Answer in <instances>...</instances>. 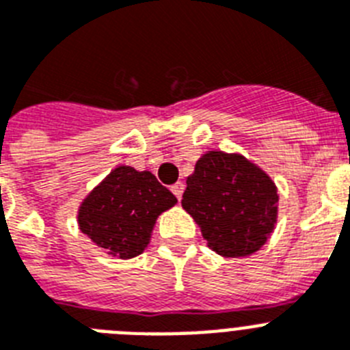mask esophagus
<instances>
[{
    "label": "esophagus",
    "mask_w": 350,
    "mask_h": 350,
    "mask_svg": "<svg viewBox=\"0 0 350 350\" xmlns=\"http://www.w3.org/2000/svg\"><path fill=\"white\" fill-rule=\"evenodd\" d=\"M184 189H185L184 182H177V184L172 185V193L175 194V196H177L178 202H180V200H182V194H184Z\"/></svg>",
    "instance_id": "obj_1"
}]
</instances>
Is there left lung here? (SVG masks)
<instances>
[{"label":"left lung","mask_w":350,"mask_h":350,"mask_svg":"<svg viewBox=\"0 0 350 350\" xmlns=\"http://www.w3.org/2000/svg\"><path fill=\"white\" fill-rule=\"evenodd\" d=\"M185 184L182 206L213 252L243 258L267 243L277 222L279 194L259 166L242 154L208 150Z\"/></svg>","instance_id":"obj_1"}]
</instances>
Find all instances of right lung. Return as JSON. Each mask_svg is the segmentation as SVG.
Wrapping results in <instances>:
<instances>
[{"label":"right lung","instance_id":"1","mask_svg":"<svg viewBox=\"0 0 350 350\" xmlns=\"http://www.w3.org/2000/svg\"><path fill=\"white\" fill-rule=\"evenodd\" d=\"M175 203L177 198L152 173L122 165L88 194L77 219L96 245L129 259L144 252L156 219Z\"/></svg>","mask_w":350,"mask_h":350}]
</instances>
